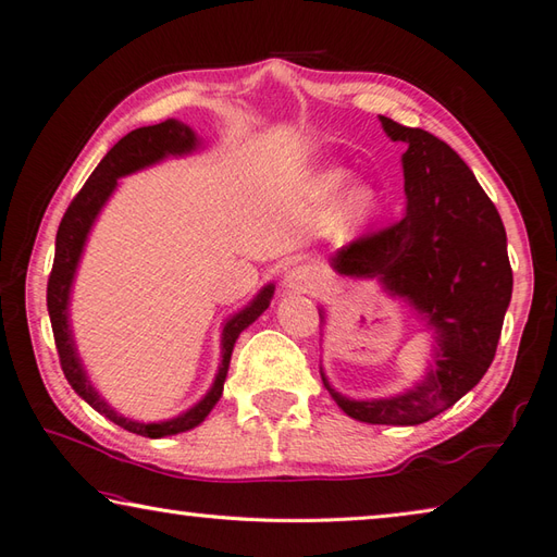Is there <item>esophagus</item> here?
I'll use <instances>...</instances> for the list:
<instances>
[{
	"mask_svg": "<svg viewBox=\"0 0 557 557\" xmlns=\"http://www.w3.org/2000/svg\"><path fill=\"white\" fill-rule=\"evenodd\" d=\"M287 282H289V287L296 289V292H310L315 287V270L310 265L294 268L289 277H287Z\"/></svg>",
	"mask_w": 557,
	"mask_h": 557,
	"instance_id": "1",
	"label": "esophagus"
}]
</instances>
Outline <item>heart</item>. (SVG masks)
I'll use <instances>...</instances> for the list:
<instances>
[{"instance_id":"obj_1","label":"heart","mask_w":557,"mask_h":557,"mask_svg":"<svg viewBox=\"0 0 557 557\" xmlns=\"http://www.w3.org/2000/svg\"><path fill=\"white\" fill-rule=\"evenodd\" d=\"M344 180H346V175L342 171H330V173H325V175L318 180V191L322 194V197H332L334 191L342 189ZM372 199L374 197H372V191L368 187L354 189L351 194H348V199H346V213L354 215V218L366 215L370 211Z\"/></svg>"}]
</instances>
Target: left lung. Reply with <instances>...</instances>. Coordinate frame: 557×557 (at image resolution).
<instances>
[{"label":"left lung","mask_w":557,"mask_h":557,"mask_svg":"<svg viewBox=\"0 0 557 557\" xmlns=\"http://www.w3.org/2000/svg\"><path fill=\"white\" fill-rule=\"evenodd\" d=\"M380 121L394 141L408 145V209L396 223L348 242L332 265L342 275L380 277L406 296L434 330L438 351L426 380L400 396L348 400L322 382L354 420L420 424L454 406L494 363L512 268L506 227L468 163L432 133Z\"/></svg>","instance_id":"8db88e82"}]
</instances>
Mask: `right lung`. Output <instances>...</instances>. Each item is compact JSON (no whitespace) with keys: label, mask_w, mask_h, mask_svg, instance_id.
<instances>
[{"label":"right lung","mask_w":557,"mask_h":557,"mask_svg":"<svg viewBox=\"0 0 557 557\" xmlns=\"http://www.w3.org/2000/svg\"><path fill=\"white\" fill-rule=\"evenodd\" d=\"M194 147H197V137H194V133L187 125L177 123V121H165L159 125L137 127V131L127 133L119 141V145H113L107 157H103L101 163L95 168V173L87 177L83 189L75 194L66 213H63V218H61V225L57 232L54 265H51L49 282H47V308H49L51 332H54V344L59 351L61 370H63V374H66V380L71 382L75 394L83 396L97 412H101L103 418H109L111 422L123 426V430L139 434V436H149V438H161L168 434L187 432V430H191V426L203 422V418L209 416L213 406L218 404V398L223 396V382L227 377L232 346H235L239 332L244 327H249L251 322L270 306L273 287H265L261 294L256 296V301H251V306L239 310L237 315H232L227 320V325L223 330V363H220L213 389L206 394V398L199 400V404L191 410H187L185 416L168 420V422H153V424H141V422L121 418L119 412L103 404V398L97 396V392L89 386V380L85 377L81 360H77L75 348H73L66 306H69L73 273H75L77 258H81L87 232H89V227H92L103 201L109 199V194L113 191L115 183H119V177L133 173V171H139V168H145L149 163H157L159 159L168 157V153H187Z\"/></svg>","instance_id":"1"}]
</instances>
